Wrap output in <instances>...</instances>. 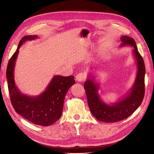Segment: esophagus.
I'll use <instances>...</instances> for the list:
<instances>
[{
	"instance_id": "34e87169",
	"label": "esophagus",
	"mask_w": 154,
	"mask_h": 154,
	"mask_svg": "<svg viewBox=\"0 0 154 154\" xmlns=\"http://www.w3.org/2000/svg\"><path fill=\"white\" fill-rule=\"evenodd\" d=\"M86 75L84 72H79L76 76V79L78 82H83L86 79Z\"/></svg>"
}]
</instances>
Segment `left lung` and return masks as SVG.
Listing matches in <instances>:
<instances>
[{"label": "left lung", "mask_w": 154, "mask_h": 154, "mask_svg": "<svg viewBox=\"0 0 154 154\" xmlns=\"http://www.w3.org/2000/svg\"><path fill=\"white\" fill-rule=\"evenodd\" d=\"M121 41L120 46L130 45L134 48L133 53L137 64L135 82L127 96L116 103L108 105L100 99L98 93V85L94 82L92 77L88 78L84 84L90 111L95 118L101 122H116L127 119L141 105L144 97L145 67L143 58L138 53L133 38L123 35Z\"/></svg>", "instance_id": "left-lung-1"}]
</instances>
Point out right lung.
I'll use <instances>...</instances> for the list:
<instances>
[{"label": "right lung", "mask_w": 154, "mask_h": 154, "mask_svg": "<svg viewBox=\"0 0 154 154\" xmlns=\"http://www.w3.org/2000/svg\"><path fill=\"white\" fill-rule=\"evenodd\" d=\"M37 35H26L20 41L17 49L9 61L6 71L11 103L15 111L35 125L49 126L61 116L64 100L69 88L75 83L74 76L56 75L46 90L37 97H29L20 93L14 82V71L19 49L27 40Z\"/></svg>", "instance_id": "1"}]
</instances>
